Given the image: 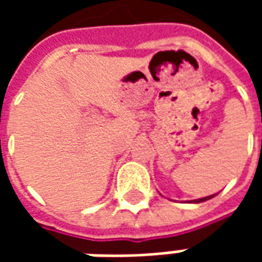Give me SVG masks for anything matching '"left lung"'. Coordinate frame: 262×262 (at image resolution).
<instances>
[{"label":"left lung","instance_id":"1","mask_svg":"<svg viewBox=\"0 0 262 262\" xmlns=\"http://www.w3.org/2000/svg\"><path fill=\"white\" fill-rule=\"evenodd\" d=\"M216 196V193L214 195H209V196H205V198H199V199H193V201H188L189 203H199V202H205V201H208L210 198Z\"/></svg>","mask_w":262,"mask_h":262}]
</instances>
